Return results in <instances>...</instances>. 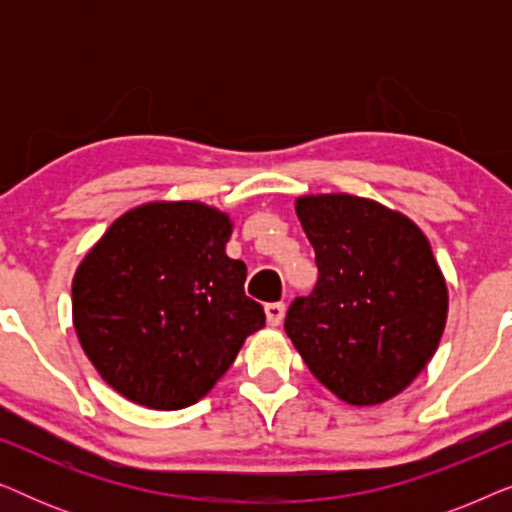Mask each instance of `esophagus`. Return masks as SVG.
Listing matches in <instances>:
<instances>
[{"label":"esophagus","instance_id":"obj_1","mask_svg":"<svg viewBox=\"0 0 512 512\" xmlns=\"http://www.w3.org/2000/svg\"><path fill=\"white\" fill-rule=\"evenodd\" d=\"M284 314H286L284 303H268V305H265V317H268V324L270 326L282 324Z\"/></svg>","mask_w":512,"mask_h":512}]
</instances>
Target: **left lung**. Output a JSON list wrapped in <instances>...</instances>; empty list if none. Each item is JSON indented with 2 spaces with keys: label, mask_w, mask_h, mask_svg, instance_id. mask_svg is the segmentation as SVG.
<instances>
[{
  "label": "left lung",
  "mask_w": 512,
  "mask_h": 512,
  "mask_svg": "<svg viewBox=\"0 0 512 512\" xmlns=\"http://www.w3.org/2000/svg\"><path fill=\"white\" fill-rule=\"evenodd\" d=\"M296 214L319 282L293 300L284 331L340 401L387 403L415 382L445 331L450 296L429 237L405 214L352 193L300 195Z\"/></svg>",
  "instance_id": "obj_1"
}]
</instances>
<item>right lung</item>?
<instances>
[{
  "mask_svg": "<svg viewBox=\"0 0 512 512\" xmlns=\"http://www.w3.org/2000/svg\"><path fill=\"white\" fill-rule=\"evenodd\" d=\"M233 219L198 200H153L118 216L72 279L76 338L128 401L181 410L214 389L265 326L226 254Z\"/></svg>",
  "mask_w": 512,
  "mask_h": 512,
  "instance_id": "1",
  "label": "right lung"
}]
</instances>
